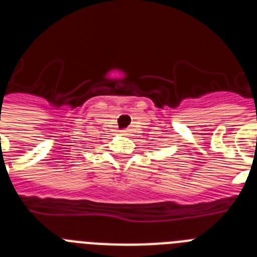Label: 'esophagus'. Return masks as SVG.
Segmentation results:
<instances>
[{"label":"esophagus","mask_w":257,"mask_h":257,"mask_svg":"<svg viewBox=\"0 0 257 257\" xmlns=\"http://www.w3.org/2000/svg\"><path fill=\"white\" fill-rule=\"evenodd\" d=\"M122 135H127V131H122Z\"/></svg>","instance_id":"1"}]
</instances>
